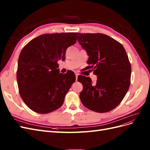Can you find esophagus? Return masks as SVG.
<instances>
[{
  "mask_svg": "<svg viewBox=\"0 0 150 150\" xmlns=\"http://www.w3.org/2000/svg\"><path fill=\"white\" fill-rule=\"evenodd\" d=\"M75 74H76V80L77 81V80H78V76L79 74L78 73H76Z\"/></svg>",
  "mask_w": 150,
  "mask_h": 150,
  "instance_id": "34e87169",
  "label": "esophagus"
}]
</instances>
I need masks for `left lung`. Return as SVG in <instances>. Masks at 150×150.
I'll list each match as a JSON object with an SVG mask.
<instances>
[{
  "label": "left lung",
  "mask_w": 150,
  "mask_h": 150,
  "mask_svg": "<svg viewBox=\"0 0 150 150\" xmlns=\"http://www.w3.org/2000/svg\"><path fill=\"white\" fill-rule=\"evenodd\" d=\"M78 41L89 56L87 63L97 76H78L83 86L79 97L83 105L98 112L110 111L119 105L130 85L131 67L122 45L103 34H81Z\"/></svg>",
  "instance_id": "obj_1"
}]
</instances>
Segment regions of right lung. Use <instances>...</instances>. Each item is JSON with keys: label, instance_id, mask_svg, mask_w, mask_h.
Wrapping results in <instances>:
<instances>
[{"label": "right lung", "instance_id": "add662e5", "mask_svg": "<svg viewBox=\"0 0 150 150\" xmlns=\"http://www.w3.org/2000/svg\"><path fill=\"white\" fill-rule=\"evenodd\" d=\"M76 33L40 35L22 49L18 59L17 81L21 97L31 110L47 114L61 107L74 81L72 71L57 69L66 49L76 43Z\"/></svg>", "mask_w": 150, "mask_h": 150}]
</instances>
